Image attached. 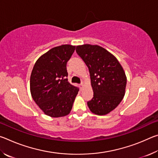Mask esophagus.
<instances>
[{
    "mask_svg": "<svg viewBox=\"0 0 158 158\" xmlns=\"http://www.w3.org/2000/svg\"><path fill=\"white\" fill-rule=\"evenodd\" d=\"M84 83H82V84H80V87H81V89H82V88L83 87H84Z\"/></svg>",
    "mask_w": 158,
    "mask_h": 158,
    "instance_id": "1",
    "label": "esophagus"
}]
</instances>
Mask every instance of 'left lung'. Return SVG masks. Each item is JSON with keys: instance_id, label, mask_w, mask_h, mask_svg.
Returning a JSON list of instances; mask_svg holds the SVG:
<instances>
[{"instance_id": "left-lung-1", "label": "left lung", "mask_w": 158, "mask_h": 158, "mask_svg": "<svg viewBox=\"0 0 158 158\" xmlns=\"http://www.w3.org/2000/svg\"><path fill=\"white\" fill-rule=\"evenodd\" d=\"M76 52L89 69L93 98L88 102L90 111L99 116L110 113L125 93L127 77L121 63L99 45H78Z\"/></svg>"}]
</instances>
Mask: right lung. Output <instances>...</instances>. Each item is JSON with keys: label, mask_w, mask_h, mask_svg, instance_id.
<instances>
[{"label": "right lung", "mask_w": 158, "mask_h": 158, "mask_svg": "<svg viewBox=\"0 0 158 158\" xmlns=\"http://www.w3.org/2000/svg\"><path fill=\"white\" fill-rule=\"evenodd\" d=\"M76 46L63 44L42 55L35 63L30 79L31 96L44 114L52 118L70 113L79 89L67 79V62Z\"/></svg>", "instance_id": "right-lung-1"}]
</instances>
